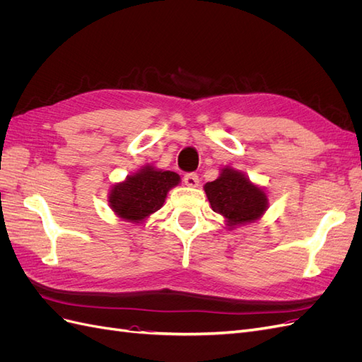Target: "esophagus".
<instances>
[{
	"label": "esophagus",
	"mask_w": 362,
	"mask_h": 362,
	"mask_svg": "<svg viewBox=\"0 0 362 362\" xmlns=\"http://www.w3.org/2000/svg\"><path fill=\"white\" fill-rule=\"evenodd\" d=\"M184 182H185V185H187V187H198L199 185V177L196 173H187V175H184Z\"/></svg>",
	"instance_id": "obj_1"
}]
</instances>
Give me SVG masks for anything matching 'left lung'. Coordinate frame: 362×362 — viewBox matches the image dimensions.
<instances>
[{"instance_id":"obj_1","label":"left lung","mask_w":362,"mask_h":362,"mask_svg":"<svg viewBox=\"0 0 362 362\" xmlns=\"http://www.w3.org/2000/svg\"><path fill=\"white\" fill-rule=\"evenodd\" d=\"M204 190L213 211L223 217L229 231L257 222L269 208L264 187L231 166L222 168L214 181L204 185Z\"/></svg>"}]
</instances>
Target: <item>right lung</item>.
<instances>
[{
  "label": "right lung",
  "mask_w": 362,
  "mask_h": 362,
  "mask_svg": "<svg viewBox=\"0 0 362 362\" xmlns=\"http://www.w3.org/2000/svg\"><path fill=\"white\" fill-rule=\"evenodd\" d=\"M181 182L178 173L157 169L152 164L115 182L108 192V206L125 222L141 223L164 205L170 189Z\"/></svg>",
  "instance_id": "right-lung-1"
}]
</instances>
